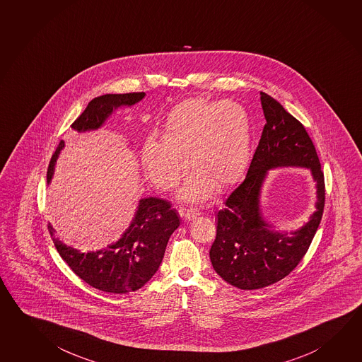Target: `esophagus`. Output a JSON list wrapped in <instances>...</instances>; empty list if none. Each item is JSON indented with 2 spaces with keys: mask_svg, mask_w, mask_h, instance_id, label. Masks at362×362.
<instances>
[{
  "mask_svg": "<svg viewBox=\"0 0 362 362\" xmlns=\"http://www.w3.org/2000/svg\"><path fill=\"white\" fill-rule=\"evenodd\" d=\"M200 216V211L197 208H194V206H191V208H187L186 211H185V218L186 219H195V218L199 217Z\"/></svg>",
  "mask_w": 362,
  "mask_h": 362,
  "instance_id": "34e87169",
  "label": "esophagus"
}]
</instances>
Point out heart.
<instances>
[{
  "label": "heart",
  "mask_w": 362,
  "mask_h": 362,
  "mask_svg": "<svg viewBox=\"0 0 362 362\" xmlns=\"http://www.w3.org/2000/svg\"><path fill=\"white\" fill-rule=\"evenodd\" d=\"M250 156V116L243 105L191 98L168 113L160 143H145L141 163L151 182L163 190L180 182L189 163L194 173L180 195L189 202H203L214 189L226 191L237 184Z\"/></svg>",
  "instance_id": "obj_1"
}]
</instances>
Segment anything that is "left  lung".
<instances>
[{"label": "left lung", "mask_w": 362, "mask_h": 362, "mask_svg": "<svg viewBox=\"0 0 362 362\" xmlns=\"http://www.w3.org/2000/svg\"><path fill=\"white\" fill-rule=\"evenodd\" d=\"M260 100L267 124L246 177L218 211L217 235L209 251L214 270L240 289L264 288L288 276L309 250L325 204L324 172L306 129L267 93L260 92ZM278 165L310 168L318 187V211L309 224L289 235L270 230L258 209L263 177Z\"/></svg>", "instance_id": "obj_1"}]
</instances>
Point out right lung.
I'll return each instance as SVG.
<instances>
[{
    "mask_svg": "<svg viewBox=\"0 0 362 362\" xmlns=\"http://www.w3.org/2000/svg\"><path fill=\"white\" fill-rule=\"evenodd\" d=\"M144 95L143 92H135L105 94L92 99L71 124V129L79 132L95 130L115 108L135 105ZM62 148L64 140L59 141L49 160L47 171L48 182ZM178 226L177 213L172 209L170 202L159 197H148L140 200L136 216L124 236L105 250L81 254L56 238L51 223H48L47 228L59 257L76 276L99 291L126 293L141 288L154 276L165 257L168 240Z\"/></svg>",
    "mask_w": 362,
    "mask_h": 362,
    "instance_id": "right-lung-1",
    "label": "right lung"
}]
</instances>
